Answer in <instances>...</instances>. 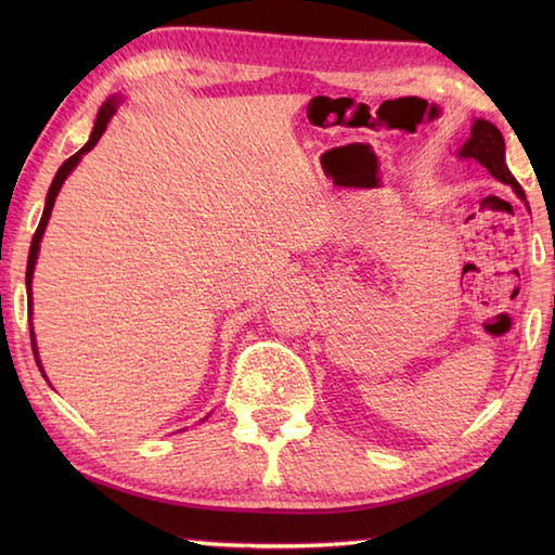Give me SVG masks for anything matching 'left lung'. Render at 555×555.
Segmentation results:
<instances>
[{
	"mask_svg": "<svg viewBox=\"0 0 555 555\" xmlns=\"http://www.w3.org/2000/svg\"><path fill=\"white\" fill-rule=\"evenodd\" d=\"M460 157L467 159H477L481 167H487V171L499 179L501 183L511 185L513 191L517 193V197L525 199V191L522 185L515 181V176L511 173L508 164H505V143L503 135L496 126L485 119H477L473 124V131H469L467 143L460 150Z\"/></svg>",
	"mask_w": 555,
	"mask_h": 555,
	"instance_id": "obj_1",
	"label": "left lung"
}]
</instances>
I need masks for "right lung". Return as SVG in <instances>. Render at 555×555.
Masks as SVG:
<instances>
[{
  "label": "right lung",
  "mask_w": 555,
  "mask_h": 555,
  "mask_svg": "<svg viewBox=\"0 0 555 555\" xmlns=\"http://www.w3.org/2000/svg\"><path fill=\"white\" fill-rule=\"evenodd\" d=\"M116 104H119V100L116 98H109L107 102L102 104V109L98 112V121H95V128H92V135L86 145H82L74 157H68L62 167H59L54 181L50 185V193H47V199H44V211H42V219L38 223V231H35L33 235V243H30V253H28V269H26V286H28V298H33L30 293V281H33V271H35V262H38V253H40V241H42V233L47 229V221H50V215H52V207H54V199L59 195V191H62V183L66 181V176L76 169V164L80 162V157L86 155V152H90L92 147L98 145V140L102 138V133L107 131V124L112 116L116 114ZM33 302V300H30ZM30 340H33V352H35V360H38V367L42 372V364H40V358H38V348H35V334L30 332ZM44 374V372H42Z\"/></svg>",
  "instance_id": "1"
}]
</instances>
